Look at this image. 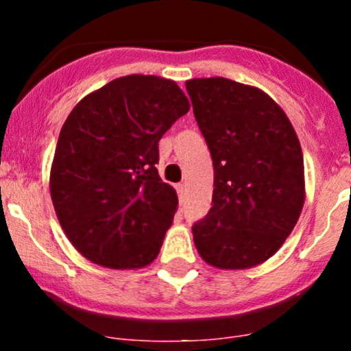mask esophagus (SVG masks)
Here are the masks:
<instances>
[{
	"label": "esophagus",
	"mask_w": 351,
	"mask_h": 351,
	"mask_svg": "<svg viewBox=\"0 0 351 351\" xmlns=\"http://www.w3.org/2000/svg\"><path fill=\"white\" fill-rule=\"evenodd\" d=\"M185 190H186L185 183H180V185H176V192H178L180 200H183V195H185Z\"/></svg>",
	"instance_id": "obj_1"
}]
</instances>
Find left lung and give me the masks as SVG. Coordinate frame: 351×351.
I'll return each mask as SVG.
<instances>
[{
    "instance_id": "left-lung-1",
    "label": "left lung",
    "mask_w": 351,
    "mask_h": 351,
    "mask_svg": "<svg viewBox=\"0 0 351 351\" xmlns=\"http://www.w3.org/2000/svg\"><path fill=\"white\" fill-rule=\"evenodd\" d=\"M214 161L207 217L192 228L205 263L244 270L274 256L306 200L304 158L289 117L263 90L228 77L186 81Z\"/></svg>"
}]
</instances>
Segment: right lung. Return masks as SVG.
I'll return each mask as SVG.
<instances>
[{"label": "right lung", "instance_id": "add662e5", "mask_svg": "<svg viewBox=\"0 0 351 351\" xmlns=\"http://www.w3.org/2000/svg\"><path fill=\"white\" fill-rule=\"evenodd\" d=\"M189 110L175 81L130 74L69 113L49 189L62 231L86 260L113 270L156 260L178 210L175 189L158 175V143Z\"/></svg>", "mask_w": 351, "mask_h": 351}]
</instances>
